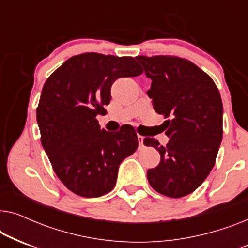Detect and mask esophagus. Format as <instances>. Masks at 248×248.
I'll return each mask as SVG.
<instances>
[{"instance_id": "34e87169", "label": "esophagus", "mask_w": 248, "mask_h": 248, "mask_svg": "<svg viewBox=\"0 0 248 248\" xmlns=\"http://www.w3.org/2000/svg\"><path fill=\"white\" fill-rule=\"evenodd\" d=\"M138 140H139V148L142 149L144 147L143 142H144V138L141 137V135H138Z\"/></svg>"}]
</instances>
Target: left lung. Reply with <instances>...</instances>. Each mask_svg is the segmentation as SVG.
Returning <instances> with one entry per match:
<instances>
[{"label": "left lung", "mask_w": 248, "mask_h": 248, "mask_svg": "<svg viewBox=\"0 0 248 248\" xmlns=\"http://www.w3.org/2000/svg\"><path fill=\"white\" fill-rule=\"evenodd\" d=\"M152 80L148 96L155 110L169 118L166 147L154 138L144 145L160 154V162L148 170L151 187L169 198L194 192L215 166L222 140L223 107L219 90L208 74L176 56H137Z\"/></svg>", "instance_id": "1"}]
</instances>
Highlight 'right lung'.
<instances>
[{
  "label": "right lung",
  "instance_id": "1",
  "mask_svg": "<svg viewBox=\"0 0 248 248\" xmlns=\"http://www.w3.org/2000/svg\"><path fill=\"white\" fill-rule=\"evenodd\" d=\"M142 72L133 57L84 53L64 62L44 84L37 108L40 141L57 177L76 194L110 192L121 162L138 149L134 128L110 133L96 117L109 104L115 81Z\"/></svg>",
  "mask_w": 248,
  "mask_h": 248
}]
</instances>
